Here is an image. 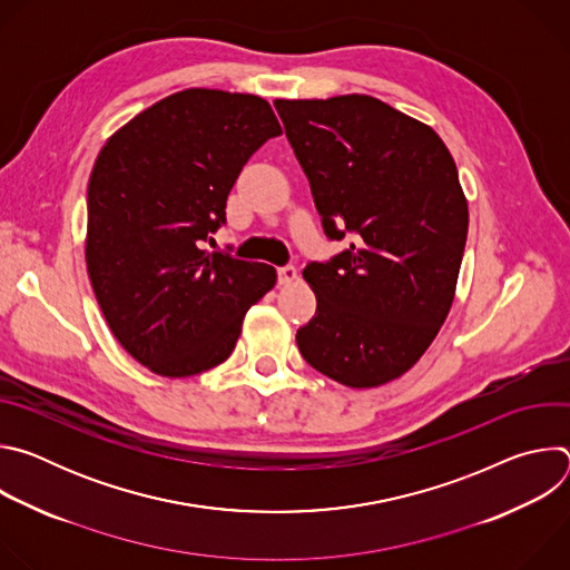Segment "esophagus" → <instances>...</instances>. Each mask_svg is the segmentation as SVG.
<instances>
[{
    "instance_id": "esophagus-1",
    "label": "esophagus",
    "mask_w": 570,
    "mask_h": 570,
    "mask_svg": "<svg viewBox=\"0 0 570 570\" xmlns=\"http://www.w3.org/2000/svg\"><path fill=\"white\" fill-rule=\"evenodd\" d=\"M277 279L282 286H288L297 279V271L293 266H282V268H277Z\"/></svg>"
}]
</instances>
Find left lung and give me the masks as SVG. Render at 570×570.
I'll return each mask as SVG.
<instances>
[{"label":"left lung","instance_id":"left-lung-1","mask_svg":"<svg viewBox=\"0 0 570 570\" xmlns=\"http://www.w3.org/2000/svg\"><path fill=\"white\" fill-rule=\"evenodd\" d=\"M275 108L324 234L350 240L302 271L317 306L299 354L347 387L383 385L422 358L453 304L469 227L455 161L431 126L367 95Z\"/></svg>","mask_w":570,"mask_h":570}]
</instances>
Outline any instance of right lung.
I'll return each mask as SVG.
<instances>
[{
	"instance_id": "add662e5",
	"label": "right lung",
	"mask_w": 570,
	"mask_h": 570,
	"mask_svg": "<svg viewBox=\"0 0 570 570\" xmlns=\"http://www.w3.org/2000/svg\"><path fill=\"white\" fill-rule=\"evenodd\" d=\"M282 126L255 95L191 88L161 99L101 148L88 185L86 262L121 347L150 372L194 376L234 350L277 282L268 264L207 253L227 196Z\"/></svg>"
}]
</instances>
